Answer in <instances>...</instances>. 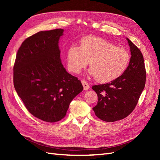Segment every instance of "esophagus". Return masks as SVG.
<instances>
[{
  "mask_svg": "<svg viewBox=\"0 0 160 160\" xmlns=\"http://www.w3.org/2000/svg\"><path fill=\"white\" fill-rule=\"evenodd\" d=\"M81 83H82V85H83V89L85 91H87V90H88L89 89V85L86 81L82 80Z\"/></svg>",
  "mask_w": 160,
  "mask_h": 160,
  "instance_id": "esophagus-1",
  "label": "esophagus"
}]
</instances>
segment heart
<instances>
[{
	"label": "heart",
	"instance_id": "heart-1",
	"mask_svg": "<svg viewBox=\"0 0 160 160\" xmlns=\"http://www.w3.org/2000/svg\"><path fill=\"white\" fill-rule=\"evenodd\" d=\"M130 53L104 38L88 36L82 38L80 46L72 44L66 53L67 67L79 73L89 64V74L99 83H108L122 76L128 68Z\"/></svg>",
	"mask_w": 160,
	"mask_h": 160
}]
</instances>
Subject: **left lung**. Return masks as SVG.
Here are the masks:
<instances>
[{"label":"left lung","instance_id":"left-lung-1","mask_svg":"<svg viewBox=\"0 0 160 160\" xmlns=\"http://www.w3.org/2000/svg\"><path fill=\"white\" fill-rule=\"evenodd\" d=\"M131 51L128 68L109 83L93 85L98 101L93 108L100 119L113 122L124 119L132 112L146 85V71L142 53L127 38Z\"/></svg>","mask_w":160,"mask_h":160}]
</instances>
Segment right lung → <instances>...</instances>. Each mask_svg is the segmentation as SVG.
I'll return each mask as SVG.
<instances>
[{"instance_id":"1","label":"right lung","mask_w":160,"mask_h":160,"mask_svg":"<svg viewBox=\"0 0 160 160\" xmlns=\"http://www.w3.org/2000/svg\"><path fill=\"white\" fill-rule=\"evenodd\" d=\"M63 31H40L26 38L13 67L14 89L26 108L35 118L50 123L63 118L71 101L83 89L61 61L59 41Z\"/></svg>"}]
</instances>
